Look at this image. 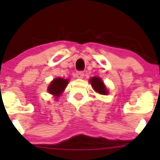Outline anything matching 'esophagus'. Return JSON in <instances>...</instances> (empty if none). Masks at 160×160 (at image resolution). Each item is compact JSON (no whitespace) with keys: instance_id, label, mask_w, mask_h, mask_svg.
<instances>
[{"instance_id":"obj_1","label":"esophagus","mask_w":160,"mask_h":160,"mask_svg":"<svg viewBox=\"0 0 160 160\" xmlns=\"http://www.w3.org/2000/svg\"><path fill=\"white\" fill-rule=\"evenodd\" d=\"M83 76H84V73H83L82 71H78L77 73H76V77H77L78 78H82Z\"/></svg>"}]
</instances>
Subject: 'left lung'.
Masks as SVG:
<instances>
[{
	"label": "left lung",
	"instance_id": "8db88e82",
	"mask_svg": "<svg viewBox=\"0 0 160 160\" xmlns=\"http://www.w3.org/2000/svg\"><path fill=\"white\" fill-rule=\"evenodd\" d=\"M90 83H91L93 88L96 92L99 93L100 94H107L108 91L107 90L105 85L102 82L101 78L97 77L92 78L90 79Z\"/></svg>",
	"mask_w": 160,
	"mask_h": 160
}]
</instances>
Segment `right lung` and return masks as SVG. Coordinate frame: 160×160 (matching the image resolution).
Returning <instances> with one entry per match:
<instances>
[{
    "label": "right lung",
    "instance_id": "add662e5",
    "mask_svg": "<svg viewBox=\"0 0 160 160\" xmlns=\"http://www.w3.org/2000/svg\"><path fill=\"white\" fill-rule=\"evenodd\" d=\"M68 82H69V80H67V79H63L61 78L53 79L48 87V91H49V94H53L55 97L58 98L59 95H61V93H62L64 89L66 88L68 84Z\"/></svg>",
    "mask_w": 160,
    "mask_h": 160
}]
</instances>
